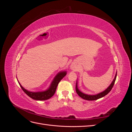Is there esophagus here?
Returning <instances> with one entry per match:
<instances>
[{"label":"esophagus","instance_id":"obj_1","mask_svg":"<svg viewBox=\"0 0 132 132\" xmlns=\"http://www.w3.org/2000/svg\"><path fill=\"white\" fill-rule=\"evenodd\" d=\"M70 68H71V69H73V70H75V69H76V67H75V65L74 64H72L71 65Z\"/></svg>","mask_w":132,"mask_h":132}]
</instances>
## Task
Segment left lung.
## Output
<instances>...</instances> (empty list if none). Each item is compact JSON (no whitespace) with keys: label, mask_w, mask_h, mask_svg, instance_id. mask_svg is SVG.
Here are the masks:
<instances>
[{"label":"left lung","mask_w":132,"mask_h":132,"mask_svg":"<svg viewBox=\"0 0 132 132\" xmlns=\"http://www.w3.org/2000/svg\"><path fill=\"white\" fill-rule=\"evenodd\" d=\"M116 77H117V73L116 74L115 77L113 79V81L112 82L111 85L109 87H108V88L106 89L105 91H103V92H101V93H99L98 94L94 95H87V94L82 93V92H81L78 89L77 82V83H76V87H75L76 92H77V93L78 94V95L80 97H81L83 99L86 100H89V101L96 100H97L98 98H100L103 96H105V95H106L107 94H108L110 93V91L112 90V87L114 84L116 79Z\"/></svg>","instance_id":"1"}]
</instances>
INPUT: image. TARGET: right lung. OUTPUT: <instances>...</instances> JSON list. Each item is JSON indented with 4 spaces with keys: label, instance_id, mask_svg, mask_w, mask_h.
<instances>
[{
    "label": "right lung",
    "instance_id": "obj_1",
    "mask_svg": "<svg viewBox=\"0 0 132 132\" xmlns=\"http://www.w3.org/2000/svg\"><path fill=\"white\" fill-rule=\"evenodd\" d=\"M67 74V71H61L57 74L54 78L53 81L52 82L51 86L47 90L40 92H31L27 91L21 86V85L19 82L20 86L24 93L27 94L29 97L35 100H46L52 97L55 93L57 86L60 81L65 77Z\"/></svg>",
    "mask_w": 132,
    "mask_h": 132
}]
</instances>
